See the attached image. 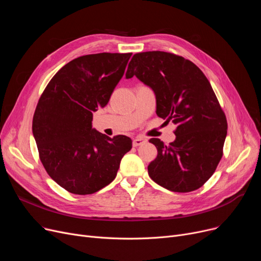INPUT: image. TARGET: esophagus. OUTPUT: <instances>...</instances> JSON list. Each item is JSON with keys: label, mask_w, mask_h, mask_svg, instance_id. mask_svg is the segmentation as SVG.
Masks as SVG:
<instances>
[{"label": "esophagus", "mask_w": 261, "mask_h": 261, "mask_svg": "<svg viewBox=\"0 0 261 261\" xmlns=\"http://www.w3.org/2000/svg\"><path fill=\"white\" fill-rule=\"evenodd\" d=\"M147 143V140L146 139H143V138H135L134 140H133V146L134 147H139V146H141V145H144V144H146Z\"/></svg>", "instance_id": "1"}]
</instances>
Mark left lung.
I'll list each match as a JSON object with an SVG mask.
<instances>
[{
  "label": "left lung",
  "instance_id": "1",
  "mask_svg": "<svg viewBox=\"0 0 261 261\" xmlns=\"http://www.w3.org/2000/svg\"><path fill=\"white\" fill-rule=\"evenodd\" d=\"M133 76L154 92L156 115L176 126L169 145L149 141L158 149L149 176L174 193L200 188L220 162L227 134L225 114L208 79L195 63L160 50L135 54L126 78Z\"/></svg>",
  "mask_w": 261,
  "mask_h": 261
}]
</instances>
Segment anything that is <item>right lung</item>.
Listing matches in <instances>:
<instances>
[{"mask_svg": "<svg viewBox=\"0 0 261 261\" xmlns=\"http://www.w3.org/2000/svg\"><path fill=\"white\" fill-rule=\"evenodd\" d=\"M131 53L78 57L56 73L38 101L33 134L51 179L75 195H91L111 183L132 148L128 136L109 138L92 128L125 73Z\"/></svg>", "mask_w": 261, "mask_h": 261, "instance_id": "right-lung-1", "label": "right lung"}]
</instances>
